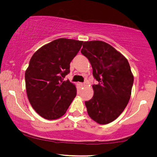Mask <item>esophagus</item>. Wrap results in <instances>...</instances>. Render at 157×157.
I'll use <instances>...</instances> for the list:
<instances>
[{"mask_svg":"<svg viewBox=\"0 0 157 157\" xmlns=\"http://www.w3.org/2000/svg\"><path fill=\"white\" fill-rule=\"evenodd\" d=\"M79 86H80L81 87H83V86H85V84H84V83H79Z\"/></svg>","mask_w":157,"mask_h":157,"instance_id":"1","label":"esophagus"}]
</instances>
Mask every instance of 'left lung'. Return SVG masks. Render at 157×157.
Here are the masks:
<instances>
[{
  "mask_svg": "<svg viewBox=\"0 0 157 157\" xmlns=\"http://www.w3.org/2000/svg\"><path fill=\"white\" fill-rule=\"evenodd\" d=\"M81 53L89 59L94 77V96L85 101L88 114L99 124H107L119 117L129 101L134 76L127 59L101 40L85 41Z\"/></svg>",
  "mask_w": 157,
  "mask_h": 157,
  "instance_id": "obj_1",
  "label": "left lung"
}]
</instances>
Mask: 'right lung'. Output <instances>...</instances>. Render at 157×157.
Segmentation results:
<instances>
[{
  "label": "right lung",
  "mask_w": 157,
  "mask_h": 157,
  "mask_svg": "<svg viewBox=\"0 0 157 157\" xmlns=\"http://www.w3.org/2000/svg\"><path fill=\"white\" fill-rule=\"evenodd\" d=\"M83 41L59 38L36 51L25 73L30 104L40 117L54 120L65 114L76 96V88L63 78Z\"/></svg>",
  "instance_id": "obj_1"
}]
</instances>
